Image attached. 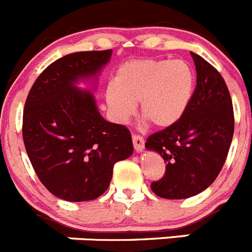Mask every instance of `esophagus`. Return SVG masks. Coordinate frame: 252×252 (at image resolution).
Here are the masks:
<instances>
[{
    "label": "esophagus",
    "instance_id": "esophagus-1",
    "mask_svg": "<svg viewBox=\"0 0 252 252\" xmlns=\"http://www.w3.org/2000/svg\"><path fill=\"white\" fill-rule=\"evenodd\" d=\"M132 139H133V146L137 151H142L144 148V138L142 135L139 134H133L132 135Z\"/></svg>",
    "mask_w": 252,
    "mask_h": 252
}]
</instances>
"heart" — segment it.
<instances>
[{
	"label": "heart",
	"mask_w": 252,
	"mask_h": 252,
	"mask_svg": "<svg viewBox=\"0 0 252 252\" xmlns=\"http://www.w3.org/2000/svg\"><path fill=\"white\" fill-rule=\"evenodd\" d=\"M194 91V73L183 60H135L118 68L114 84L105 90L113 118L126 123L139 102L142 117L167 128L181 119Z\"/></svg>",
	"instance_id": "heart-1"
}]
</instances>
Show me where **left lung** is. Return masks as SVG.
Masks as SVG:
<instances>
[{"label":"left lung","instance_id":"8db88e82","mask_svg":"<svg viewBox=\"0 0 252 252\" xmlns=\"http://www.w3.org/2000/svg\"><path fill=\"white\" fill-rule=\"evenodd\" d=\"M196 87L181 119L153 133L146 148L166 163L165 175L151 184L159 198L187 199L213 184L231 146L235 117L228 87L220 72L195 53Z\"/></svg>","mask_w":252,"mask_h":252}]
</instances>
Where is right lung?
<instances>
[{
	"mask_svg": "<svg viewBox=\"0 0 252 252\" xmlns=\"http://www.w3.org/2000/svg\"><path fill=\"white\" fill-rule=\"evenodd\" d=\"M113 50L67 54L49 64L30 89L23 114L26 153L41 184L58 198L86 202L110 185L113 167L133 153L132 135L106 122L94 95L74 86L93 77Z\"/></svg>",
	"mask_w": 252,
	"mask_h": 252,
	"instance_id": "1",
	"label": "right lung"
}]
</instances>
